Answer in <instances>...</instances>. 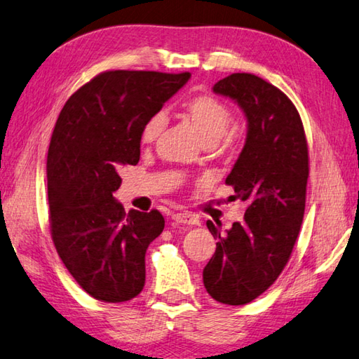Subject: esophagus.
<instances>
[{
    "label": "esophagus",
    "instance_id": "esophagus-1",
    "mask_svg": "<svg viewBox=\"0 0 359 359\" xmlns=\"http://www.w3.org/2000/svg\"><path fill=\"white\" fill-rule=\"evenodd\" d=\"M172 219L175 222H180V224H186V225H196L198 224V219L191 215V212H175L172 216Z\"/></svg>",
    "mask_w": 359,
    "mask_h": 359
}]
</instances>
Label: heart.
Wrapping results in <instances>:
<instances>
[{"label": "heart", "instance_id": "b5f03b06", "mask_svg": "<svg viewBox=\"0 0 359 359\" xmlns=\"http://www.w3.org/2000/svg\"><path fill=\"white\" fill-rule=\"evenodd\" d=\"M180 115L191 124L203 144H215L217 140H221L231 121L229 107L210 94H198L184 100L180 109ZM161 129L162 118L159 115L148 119L142 129V143L153 142L159 135Z\"/></svg>", "mask_w": 359, "mask_h": 359}]
</instances>
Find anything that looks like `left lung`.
Here are the masks:
<instances>
[{
	"mask_svg": "<svg viewBox=\"0 0 359 359\" xmlns=\"http://www.w3.org/2000/svg\"><path fill=\"white\" fill-rule=\"evenodd\" d=\"M212 91L230 97L248 119L246 143L225 180L248 203L244 221L222 233L211 221L216 252L203 269L219 303L248 304L279 278L304 217L309 154L297 107L254 74H231Z\"/></svg>",
	"mask_w": 359,
	"mask_h": 359,
	"instance_id": "obj_1",
	"label": "left lung"
}]
</instances>
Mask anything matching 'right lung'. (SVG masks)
Segmentation results:
<instances>
[{
  "instance_id": "add662e5",
  "label": "right lung",
  "mask_w": 359,
  "mask_h": 359,
  "mask_svg": "<svg viewBox=\"0 0 359 359\" xmlns=\"http://www.w3.org/2000/svg\"><path fill=\"white\" fill-rule=\"evenodd\" d=\"M189 72L110 71L75 91L56 119L47 154L50 230L56 252L93 298L123 303L144 285V254L162 233L157 210L126 212L113 192L140 161L142 129Z\"/></svg>"
}]
</instances>
